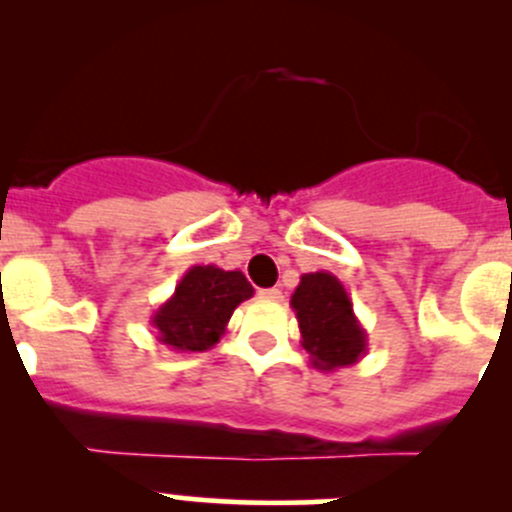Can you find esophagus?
I'll list each match as a JSON object with an SVG mask.
<instances>
[{
	"label": "esophagus",
	"instance_id": "1",
	"mask_svg": "<svg viewBox=\"0 0 512 512\" xmlns=\"http://www.w3.org/2000/svg\"><path fill=\"white\" fill-rule=\"evenodd\" d=\"M260 297L267 299V302H280L282 292L277 287H267V289H260Z\"/></svg>",
	"mask_w": 512,
	"mask_h": 512
}]
</instances>
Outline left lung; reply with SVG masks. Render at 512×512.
Instances as JSON below:
<instances>
[{
  "instance_id": "obj_1",
  "label": "left lung",
  "mask_w": 512,
  "mask_h": 512,
  "mask_svg": "<svg viewBox=\"0 0 512 512\" xmlns=\"http://www.w3.org/2000/svg\"><path fill=\"white\" fill-rule=\"evenodd\" d=\"M289 304L297 314L302 347L314 369H344L366 354V329L354 314L347 289L332 272L319 270L299 277Z\"/></svg>"
}]
</instances>
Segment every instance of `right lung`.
<instances>
[{"label":"right lung","instance_id":"obj_1","mask_svg":"<svg viewBox=\"0 0 512 512\" xmlns=\"http://www.w3.org/2000/svg\"><path fill=\"white\" fill-rule=\"evenodd\" d=\"M255 294L240 270L195 265L153 312L156 339L173 352H208L225 334L237 304Z\"/></svg>","mask_w":512,"mask_h":512}]
</instances>
